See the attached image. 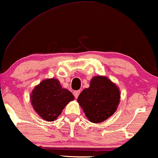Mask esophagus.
Returning a JSON list of instances; mask_svg holds the SVG:
<instances>
[{
	"instance_id": "obj_1",
	"label": "esophagus",
	"mask_w": 158,
	"mask_h": 158,
	"mask_svg": "<svg viewBox=\"0 0 158 158\" xmlns=\"http://www.w3.org/2000/svg\"><path fill=\"white\" fill-rule=\"evenodd\" d=\"M80 93H81V90H75V91L73 92V95H74L75 98H77V97H78Z\"/></svg>"
}]
</instances>
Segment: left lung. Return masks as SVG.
<instances>
[{
  "instance_id": "8db88e82",
  "label": "left lung",
  "mask_w": 158,
  "mask_h": 158,
  "mask_svg": "<svg viewBox=\"0 0 158 158\" xmlns=\"http://www.w3.org/2000/svg\"><path fill=\"white\" fill-rule=\"evenodd\" d=\"M119 99V90L115 84L106 77L96 76L90 87L79 95L77 101L90 122L100 123L113 115Z\"/></svg>"
}]
</instances>
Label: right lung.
<instances>
[{
    "label": "right lung",
    "instance_id": "1",
    "mask_svg": "<svg viewBox=\"0 0 158 158\" xmlns=\"http://www.w3.org/2000/svg\"><path fill=\"white\" fill-rule=\"evenodd\" d=\"M74 98L72 93L62 88L57 79L52 78L44 80L36 86L31 95V102L41 117L52 122Z\"/></svg>",
    "mask_w": 158,
    "mask_h": 158
}]
</instances>
